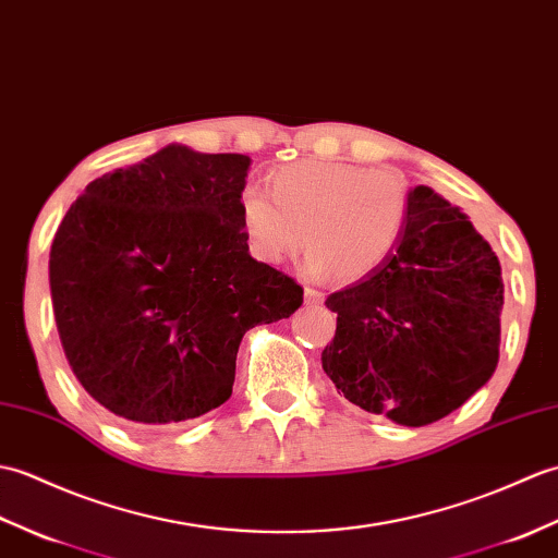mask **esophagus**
<instances>
[{"mask_svg":"<svg viewBox=\"0 0 558 558\" xmlns=\"http://www.w3.org/2000/svg\"><path fill=\"white\" fill-rule=\"evenodd\" d=\"M325 301V293L317 291V289H305V303L307 305H322Z\"/></svg>","mask_w":558,"mask_h":558,"instance_id":"1","label":"esophagus"}]
</instances>
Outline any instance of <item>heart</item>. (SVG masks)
Segmentation results:
<instances>
[{"instance_id":"1","label":"heart","mask_w":558,"mask_h":558,"mask_svg":"<svg viewBox=\"0 0 558 558\" xmlns=\"http://www.w3.org/2000/svg\"><path fill=\"white\" fill-rule=\"evenodd\" d=\"M271 198L255 183L239 195V221L251 253L277 265L305 245V269L353 281L377 269L401 239L405 189L389 171L329 159H303L269 177Z\"/></svg>"}]
</instances>
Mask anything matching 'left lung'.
<instances>
[{"label": "left lung", "instance_id": "1", "mask_svg": "<svg viewBox=\"0 0 558 558\" xmlns=\"http://www.w3.org/2000/svg\"><path fill=\"white\" fill-rule=\"evenodd\" d=\"M337 333L322 369L353 405L423 427L485 387L499 363V257L461 207L415 185L384 263L325 301Z\"/></svg>", "mask_w": 558, "mask_h": 558}]
</instances>
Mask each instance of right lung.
I'll return each mask as SVG.
<instances>
[{
  "instance_id": "add662e5",
  "label": "right lung",
  "mask_w": 558,
  "mask_h": 558,
  "mask_svg": "<svg viewBox=\"0 0 558 558\" xmlns=\"http://www.w3.org/2000/svg\"><path fill=\"white\" fill-rule=\"evenodd\" d=\"M251 159L171 143L85 185L49 253L61 349L93 399L138 425L231 396L243 333L291 317L303 289L247 251Z\"/></svg>"
}]
</instances>
